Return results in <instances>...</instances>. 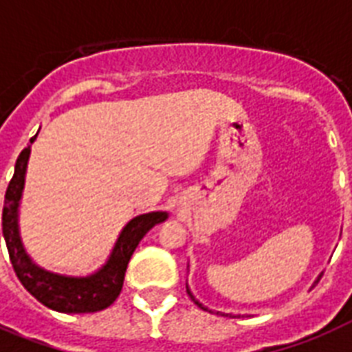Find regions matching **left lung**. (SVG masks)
Segmentation results:
<instances>
[{"label":"left lung","instance_id":"left-lung-1","mask_svg":"<svg viewBox=\"0 0 352 352\" xmlns=\"http://www.w3.org/2000/svg\"><path fill=\"white\" fill-rule=\"evenodd\" d=\"M186 292H188V294H190V298H192V300L195 301V305H199V307H201V309H203V311H208V309H206V307H203V305H201V303H199V301L195 300V298H193V296H192V292H190V289H188V287H186ZM210 312H212V311H210ZM217 314H221V312H217ZM223 316H230V318H235V316H232V314H223Z\"/></svg>","mask_w":352,"mask_h":352}]
</instances>
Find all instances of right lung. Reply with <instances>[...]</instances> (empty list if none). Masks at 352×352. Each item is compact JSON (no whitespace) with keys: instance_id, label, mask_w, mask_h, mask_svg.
Returning a JSON list of instances; mask_svg holds the SVG:
<instances>
[{"instance_id":"right-lung-1","label":"right lung","mask_w":352,"mask_h":352,"mask_svg":"<svg viewBox=\"0 0 352 352\" xmlns=\"http://www.w3.org/2000/svg\"><path fill=\"white\" fill-rule=\"evenodd\" d=\"M36 135L30 138L34 142ZM30 146L19 153L14 168V175L8 182L3 204V237L7 243L8 257L18 279L25 289L52 311L65 314H84V312L104 311L117 300L120 294L127 263L144 235L155 225L168 219L166 212H151L138 215L124 226L117 245L113 248L107 263L93 276L87 278H69L60 274L47 272L36 267L30 257L25 254L18 230V206L25 184V171L29 162Z\"/></svg>"}]
</instances>
